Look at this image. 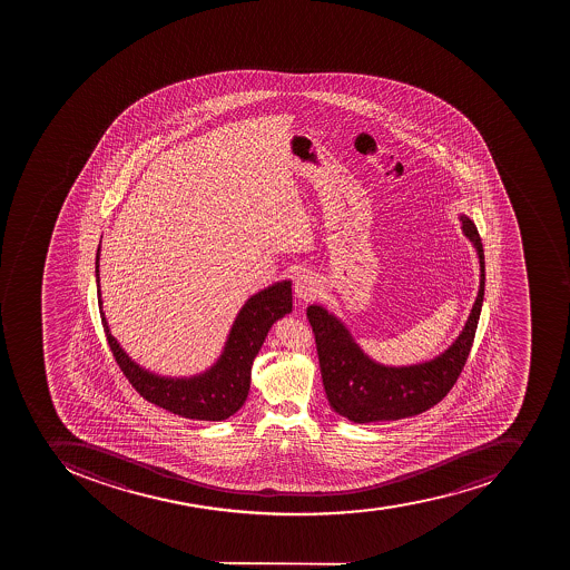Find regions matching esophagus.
<instances>
[{
    "mask_svg": "<svg viewBox=\"0 0 570 570\" xmlns=\"http://www.w3.org/2000/svg\"><path fill=\"white\" fill-rule=\"evenodd\" d=\"M294 292L299 301L314 299L318 294V282L312 274L303 273L294 282Z\"/></svg>",
    "mask_w": 570,
    "mask_h": 570,
    "instance_id": "1",
    "label": "esophagus"
}]
</instances>
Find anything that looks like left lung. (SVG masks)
Listing matches in <instances>:
<instances>
[{"label":"left lung","instance_id":"left-lung-1","mask_svg":"<svg viewBox=\"0 0 570 570\" xmlns=\"http://www.w3.org/2000/svg\"><path fill=\"white\" fill-rule=\"evenodd\" d=\"M462 232L480 262V288L465 326L448 350L426 362L385 365L372 360L354 341L350 327L323 305L306 309L317 342L324 391L333 412L356 424L400 421L426 412L444 400L471 353L484 297V253L480 234L465 214Z\"/></svg>","mask_w":570,"mask_h":570}]
</instances>
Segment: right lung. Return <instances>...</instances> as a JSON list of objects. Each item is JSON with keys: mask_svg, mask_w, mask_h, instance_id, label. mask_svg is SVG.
Segmentation results:
<instances>
[{"mask_svg": "<svg viewBox=\"0 0 570 570\" xmlns=\"http://www.w3.org/2000/svg\"><path fill=\"white\" fill-rule=\"evenodd\" d=\"M99 253L101 240L96 253L99 315L108 345L135 391L149 403L194 421H225L243 409L252 385L253 362L265 336L278 318L292 312L291 279L273 283L244 303L229 327L219 358L210 367L193 376H161L135 362L110 332L99 285Z\"/></svg>", "mask_w": 570, "mask_h": 570, "instance_id": "obj_1", "label": "right lung"}]
</instances>
